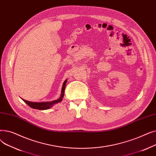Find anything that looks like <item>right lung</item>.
Segmentation results:
<instances>
[{"instance_id": "right-lung-1", "label": "right lung", "mask_w": 156, "mask_h": 156, "mask_svg": "<svg viewBox=\"0 0 156 156\" xmlns=\"http://www.w3.org/2000/svg\"><path fill=\"white\" fill-rule=\"evenodd\" d=\"M66 82H67V80H66L63 83L61 97H60L59 99H57V100L52 101H51V102H30V101H26V100L23 99H22V100L24 102H25L27 105H28L30 108H31L33 109H39V110H45V109H50L51 107H52V105H54L55 104L60 102L62 100V98H63L64 95V90H65V87H66Z\"/></svg>"}]
</instances>
